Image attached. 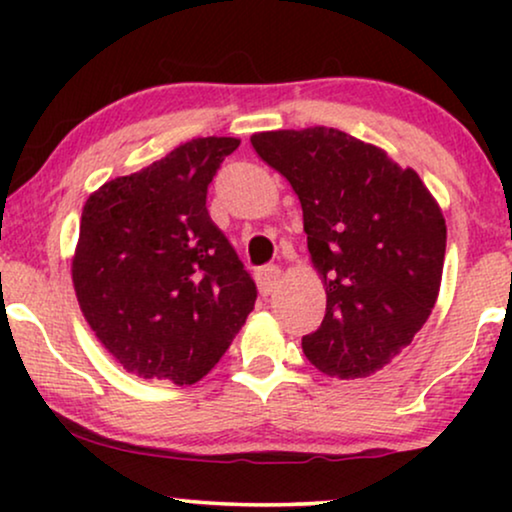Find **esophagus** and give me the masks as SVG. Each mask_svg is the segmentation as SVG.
I'll use <instances>...</instances> for the list:
<instances>
[{
  "instance_id": "obj_1",
  "label": "esophagus",
  "mask_w": 512,
  "mask_h": 512,
  "mask_svg": "<svg viewBox=\"0 0 512 512\" xmlns=\"http://www.w3.org/2000/svg\"><path fill=\"white\" fill-rule=\"evenodd\" d=\"M279 275H282V270L277 268V265H263V268L256 270V284H258V291L263 293V296H268L275 289L277 282H279Z\"/></svg>"
}]
</instances>
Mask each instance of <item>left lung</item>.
Instances as JSON below:
<instances>
[{"label": "left lung", "instance_id": "8db88e82", "mask_svg": "<svg viewBox=\"0 0 512 512\" xmlns=\"http://www.w3.org/2000/svg\"><path fill=\"white\" fill-rule=\"evenodd\" d=\"M261 160L303 207L326 314L303 338L314 368L354 380L401 354L426 324L443 277L447 228L415 170L335 128L258 132Z\"/></svg>", "mask_w": 512, "mask_h": 512}]
</instances>
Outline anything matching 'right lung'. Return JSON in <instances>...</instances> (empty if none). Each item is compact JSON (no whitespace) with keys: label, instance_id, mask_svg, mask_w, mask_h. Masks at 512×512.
Returning <instances> with one entry per match:
<instances>
[{"label":"right lung","instance_id":"obj_1","mask_svg":"<svg viewBox=\"0 0 512 512\" xmlns=\"http://www.w3.org/2000/svg\"><path fill=\"white\" fill-rule=\"evenodd\" d=\"M240 139L200 137L83 207L72 277L81 312L128 373L193 384L254 310L256 284L207 212V186Z\"/></svg>","mask_w":512,"mask_h":512}]
</instances>
